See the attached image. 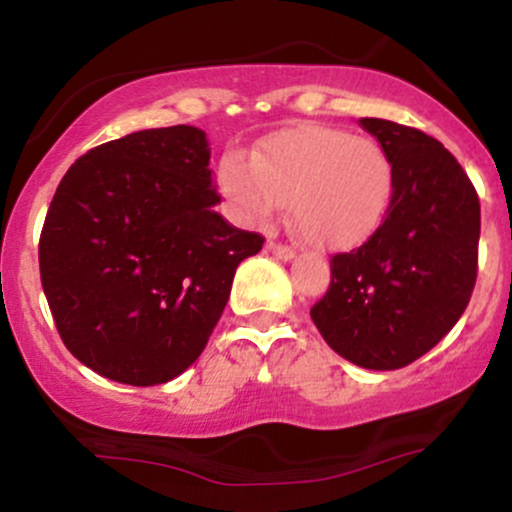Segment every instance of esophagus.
<instances>
[{"label":"esophagus","instance_id":"esophagus-1","mask_svg":"<svg viewBox=\"0 0 512 512\" xmlns=\"http://www.w3.org/2000/svg\"><path fill=\"white\" fill-rule=\"evenodd\" d=\"M267 250L272 252V255L279 257V260H293V257H296V250H293L291 245L276 243V240H269V243H267Z\"/></svg>","mask_w":512,"mask_h":512}]
</instances>
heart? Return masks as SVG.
Wrapping results in <instances>:
<instances>
[{
  "instance_id": "1",
  "label": "heart",
  "mask_w": 512,
  "mask_h": 512,
  "mask_svg": "<svg viewBox=\"0 0 512 512\" xmlns=\"http://www.w3.org/2000/svg\"><path fill=\"white\" fill-rule=\"evenodd\" d=\"M223 195L243 219L262 223L291 202L298 233L317 248H354L385 221L395 163L380 142L337 127L276 132L252 154L221 163Z\"/></svg>"
}]
</instances>
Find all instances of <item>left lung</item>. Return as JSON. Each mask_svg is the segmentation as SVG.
Wrapping results in <instances>:
<instances>
[{
	"instance_id": "8db88e82",
	"label": "left lung",
	"mask_w": 512,
	"mask_h": 512,
	"mask_svg": "<svg viewBox=\"0 0 512 512\" xmlns=\"http://www.w3.org/2000/svg\"><path fill=\"white\" fill-rule=\"evenodd\" d=\"M361 127L395 163V197L361 248L332 257L330 289L310 317L346 361L395 370L431 351L467 308L481 209L472 180L438 139L378 117H363Z\"/></svg>"
}]
</instances>
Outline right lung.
I'll use <instances>...</instances> for the list:
<instances>
[{
	"label": "right lung",
	"mask_w": 512,
	"mask_h": 512,
	"mask_svg": "<svg viewBox=\"0 0 512 512\" xmlns=\"http://www.w3.org/2000/svg\"><path fill=\"white\" fill-rule=\"evenodd\" d=\"M207 134L142 129L76 158L52 197L38 260L64 346L115 383L149 387L197 361L262 250L219 211Z\"/></svg>",
	"instance_id": "right-lung-1"
}]
</instances>
